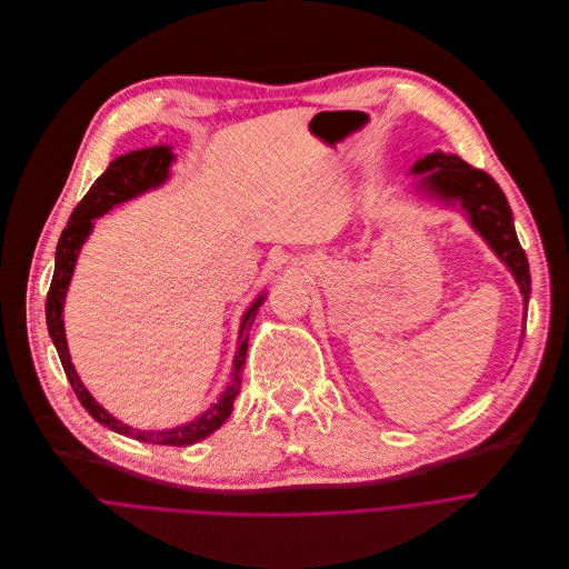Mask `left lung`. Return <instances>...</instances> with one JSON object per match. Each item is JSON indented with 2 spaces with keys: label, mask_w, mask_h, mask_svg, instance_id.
I'll list each match as a JSON object with an SVG mask.
<instances>
[{
  "label": "left lung",
  "mask_w": 569,
  "mask_h": 569,
  "mask_svg": "<svg viewBox=\"0 0 569 569\" xmlns=\"http://www.w3.org/2000/svg\"><path fill=\"white\" fill-rule=\"evenodd\" d=\"M410 174H421L415 188L426 197L443 206H460L473 226V231L511 271L522 293V316L527 320V305L531 293L529 262L516 236L509 201L493 177L469 166L458 154H446L441 150L417 159L410 168Z\"/></svg>",
  "instance_id": "obj_1"
}]
</instances>
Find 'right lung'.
Instances as JSON below:
<instances>
[{"label": "right lung", "mask_w": 569, "mask_h": 569, "mask_svg": "<svg viewBox=\"0 0 569 569\" xmlns=\"http://www.w3.org/2000/svg\"><path fill=\"white\" fill-rule=\"evenodd\" d=\"M174 161H177V157H174L170 146L143 148V150H134V152H128L123 157H117L107 166V170L93 181L89 192L73 208L71 217L67 221V229L62 231V236L58 240L53 280H51V287H49V293H47V327H49V336H51L53 346L58 350L60 363L64 368V375H67L78 401L82 403V408L98 423L107 426L113 432L139 439V441H148V443L190 446V443H197V441L206 439L208 435H212L226 419L231 417L233 401H236V397L242 388V368H244L247 350H249V329H251L256 311L264 302L267 293H260L242 316L231 381L226 383L217 403H212L197 419H192L188 423H181V426H174V428H163V430L132 428V426L123 423L121 419L109 415L91 397V392L84 388V383L80 381V377H78V372L71 363V355H69V348H67V333H64V318H62L67 289L71 284V276H73L80 249L93 231V219L102 217L111 208H117V206H121V203H126L134 197H141L143 192L161 188L170 179V168H172Z\"/></svg>", "instance_id": "obj_1"}]
</instances>
